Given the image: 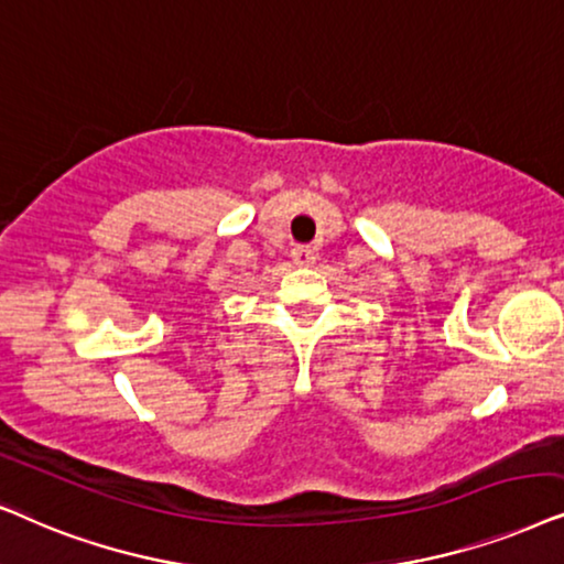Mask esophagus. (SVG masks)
<instances>
[{"label":"esophagus","mask_w":564,"mask_h":564,"mask_svg":"<svg viewBox=\"0 0 564 564\" xmlns=\"http://www.w3.org/2000/svg\"><path fill=\"white\" fill-rule=\"evenodd\" d=\"M291 258H294V262L296 265H314V260H317V252L312 250V247H306V245H299V247H294V252H291Z\"/></svg>","instance_id":"1"}]
</instances>
